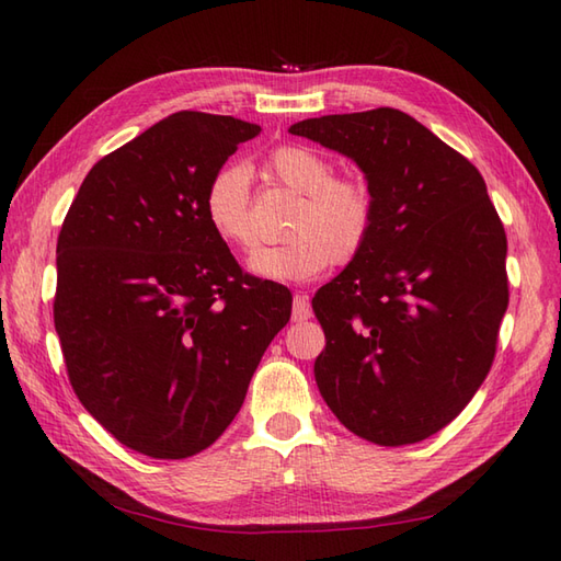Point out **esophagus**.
Here are the masks:
<instances>
[{
	"label": "esophagus",
	"mask_w": 561,
	"mask_h": 561,
	"mask_svg": "<svg viewBox=\"0 0 561 561\" xmlns=\"http://www.w3.org/2000/svg\"><path fill=\"white\" fill-rule=\"evenodd\" d=\"M311 316H313V308H311V301H308V296L296 294L294 296V308H291L294 323H304V320H308Z\"/></svg>",
	"instance_id": "esophagus-1"
}]
</instances>
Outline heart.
<instances>
[{
    "mask_svg": "<svg viewBox=\"0 0 561 561\" xmlns=\"http://www.w3.org/2000/svg\"><path fill=\"white\" fill-rule=\"evenodd\" d=\"M262 169L299 202L287 226L289 241L255 248L248 257L250 272L272 282H308L330 262L347 265L362 253L376 221V193L364 175L335 173L325 153L306 145L274 147ZM205 217L226 245H253L245 165L226 163L209 178Z\"/></svg>",
    "mask_w": 561,
    "mask_h": 561,
    "instance_id": "obj_1",
    "label": "heart"
}]
</instances>
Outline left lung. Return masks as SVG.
Segmentation results:
<instances>
[{
    "label": "left lung",
    "mask_w": 561,
    "mask_h": 561,
    "mask_svg": "<svg viewBox=\"0 0 561 561\" xmlns=\"http://www.w3.org/2000/svg\"><path fill=\"white\" fill-rule=\"evenodd\" d=\"M356 161L376 193L368 243L316 291L320 396L352 434L408 446L486 378L508 306L506 231L474 165L396 108L289 127Z\"/></svg>",
    "instance_id": "1"
}]
</instances>
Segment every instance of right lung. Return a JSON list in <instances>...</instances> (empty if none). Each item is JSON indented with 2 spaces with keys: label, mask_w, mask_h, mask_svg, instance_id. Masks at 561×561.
I'll return each instance as SVG.
<instances>
[{
  "label": "right lung",
  "mask_w": 561,
  "mask_h": 561,
  "mask_svg": "<svg viewBox=\"0 0 561 561\" xmlns=\"http://www.w3.org/2000/svg\"><path fill=\"white\" fill-rule=\"evenodd\" d=\"M257 135L231 115H169L93 165L57 236L69 383L149 458L209 448L289 323L291 294L243 272L205 217L209 178Z\"/></svg>",
  "instance_id": "obj_1"
}]
</instances>
